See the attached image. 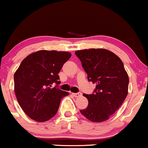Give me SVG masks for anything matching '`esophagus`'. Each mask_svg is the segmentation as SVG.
Returning a JSON list of instances; mask_svg holds the SVG:
<instances>
[{
  "label": "esophagus",
  "instance_id": "obj_1",
  "mask_svg": "<svg viewBox=\"0 0 148 148\" xmlns=\"http://www.w3.org/2000/svg\"><path fill=\"white\" fill-rule=\"evenodd\" d=\"M72 95L74 97H81L82 95L81 92H78V93H72Z\"/></svg>",
  "mask_w": 148,
  "mask_h": 148
}]
</instances>
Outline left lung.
<instances>
[{
	"label": "left lung",
	"mask_w": 148,
	"mask_h": 148,
	"mask_svg": "<svg viewBox=\"0 0 148 148\" xmlns=\"http://www.w3.org/2000/svg\"><path fill=\"white\" fill-rule=\"evenodd\" d=\"M89 82L96 84L91 95L84 94L87 107L80 112L92 122L110 118L122 105L127 95L129 78L122 60L110 51L90 49L77 51Z\"/></svg>",
	"instance_id": "8db88e82"
}]
</instances>
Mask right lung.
Returning a JSON list of instances; mask_svg holds the SVG:
<instances>
[{"instance_id":"1","label":"right lung","mask_w":148,"mask_h":148,"mask_svg":"<svg viewBox=\"0 0 148 148\" xmlns=\"http://www.w3.org/2000/svg\"><path fill=\"white\" fill-rule=\"evenodd\" d=\"M71 57L66 51L41 50L25 58L14 74V89L19 105L32 120L46 122L57 112L64 97L58 74Z\"/></svg>"}]
</instances>
